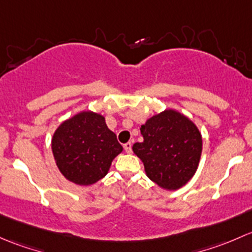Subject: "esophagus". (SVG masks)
<instances>
[{"label": "esophagus", "instance_id": "1", "mask_svg": "<svg viewBox=\"0 0 252 252\" xmlns=\"http://www.w3.org/2000/svg\"><path fill=\"white\" fill-rule=\"evenodd\" d=\"M124 149H125L126 153H131L132 152V143H131V142H127V143L124 144Z\"/></svg>", "mask_w": 252, "mask_h": 252}]
</instances>
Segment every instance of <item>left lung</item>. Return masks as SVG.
I'll return each mask as SVG.
<instances>
[{
    "label": "left lung",
    "mask_w": 252,
    "mask_h": 252,
    "mask_svg": "<svg viewBox=\"0 0 252 252\" xmlns=\"http://www.w3.org/2000/svg\"><path fill=\"white\" fill-rule=\"evenodd\" d=\"M144 141L133 144L148 177L161 188L176 190L198 168L203 139L198 127L175 110H165L141 127Z\"/></svg>",
    "instance_id": "8db88e82"
}]
</instances>
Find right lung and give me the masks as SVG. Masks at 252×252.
<instances>
[{
	"instance_id": "add662e5",
	"label": "right lung",
	"mask_w": 252,
	"mask_h": 252,
	"mask_svg": "<svg viewBox=\"0 0 252 252\" xmlns=\"http://www.w3.org/2000/svg\"><path fill=\"white\" fill-rule=\"evenodd\" d=\"M52 150L57 166L66 180L90 186L107 175L111 161L123 152V147L102 115L82 111L57 128L52 138Z\"/></svg>"
}]
</instances>
